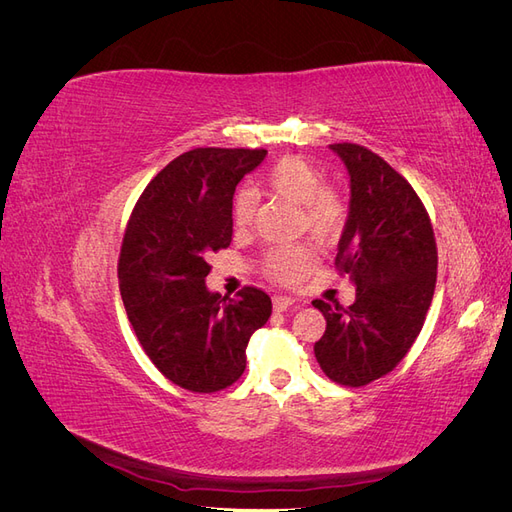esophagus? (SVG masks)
Here are the masks:
<instances>
[{
	"label": "esophagus",
	"mask_w": 512,
	"mask_h": 512,
	"mask_svg": "<svg viewBox=\"0 0 512 512\" xmlns=\"http://www.w3.org/2000/svg\"><path fill=\"white\" fill-rule=\"evenodd\" d=\"M292 305H294V299H290V297H282V294H275L273 297V307L277 309V312H286V309Z\"/></svg>",
	"instance_id": "1"
}]
</instances>
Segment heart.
<instances>
[{
  "mask_svg": "<svg viewBox=\"0 0 512 512\" xmlns=\"http://www.w3.org/2000/svg\"><path fill=\"white\" fill-rule=\"evenodd\" d=\"M265 185L292 203L301 205V226L324 243L342 237L348 222V203L344 194L333 185H324V177L309 160L301 156H284L267 173ZM256 196L250 188L237 190L230 205L232 226L247 230L254 224ZM318 262V250L312 243L275 245L262 254L260 271L269 282L294 286L312 273Z\"/></svg>",
  "mask_w": 512,
  "mask_h": 512,
  "instance_id": "heart-1",
  "label": "heart"
}]
</instances>
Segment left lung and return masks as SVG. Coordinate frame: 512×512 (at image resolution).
Wrapping results in <instances>:
<instances>
[{"label":"left lung","instance_id":"left-lung-1","mask_svg":"<svg viewBox=\"0 0 512 512\" xmlns=\"http://www.w3.org/2000/svg\"><path fill=\"white\" fill-rule=\"evenodd\" d=\"M350 173V215L335 269L350 275L356 301H314L327 318L316 359L333 382L365 386L393 371L421 333L436 290L438 247L412 185L378 153L333 143Z\"/></svg>","mask_w":512,"mask_h":512}]
</instances>
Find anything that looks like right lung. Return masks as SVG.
<instances>
[{
  "label": "right lung",
  "mask_w": 512,
  "mask_h": 512,
  "mask_svg": "<svg viewBox=\"0 0 512 512\" xmlns=\"http://www.w3.org/2000/svg\"><path fill=\"white\" fill-rule=\"evenodd\" d=\"M265 149L198 147L181 153L136 200L117 262L128 320L149 361L173 384L215 393L245 371V348L271 316L265 290L235 299L209 292V254L232 241L230 205Z\"/></svg>",
  "instance_id": "right-lung-1"
}]
</instances>
